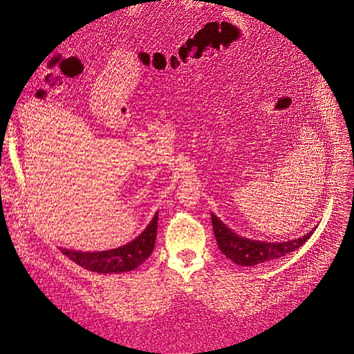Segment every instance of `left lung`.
<instances>
[{"label":"left lung","mask_w":354,"mask_h":354,"mask_svg":"<svg viewBox=\"0 0 354 354\" xmlns=\"http://www.w3.org/2000/svg\"><path fill=\"white\" fill-rule=\"evenodd\" d=\"M212 225L216 243H218L221 252L239 266H257L261 263H269V261H275L301 247L315 232V230H312L300 238L288 239V241L282 243H268L239 236L213 213Z\"/></svg>","instance_id":"8db88e82"}]
</instances>
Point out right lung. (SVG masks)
I'll list each match as a JSON object with an SVG mask.
<instances>
[{
  "instance_id": "obj_1",
  "label": "right lung",
  "mask_w": 354,
  "mask_h": 354,
  "mask_svg": "<svg viewBox=\"0 0 354 354\" xmlns=\"http://www.w3.org/2000/svg\"><path fill=\"white\" fill-rule=\"evenodd\" d=\"M158 212L145 230L122 247L106 250V252H76V250L60 248V252L81 268L97 273H120L129 272L142 265L154 250L157 235Z\"/></svg>"
}]
</instances>
